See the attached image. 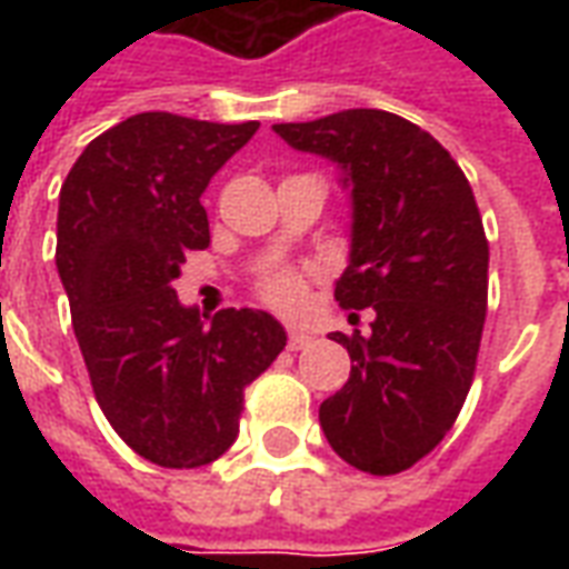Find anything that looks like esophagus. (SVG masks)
Masks as SVG:
<instances>
[{
	"label": "esophagus",
	"instance_id": "34e87169",
	"mask_svg": "<svg viewBox=\"0 0 569 569\" xmlns=\"http://www.w3.org/2000/svg\"><path fill=\"white\" fill-rule=\"evenodd\" d=\"M313 345V338L308 332H298V329H289V350H305V347Z\"/></svg>",
	"mask_w": 569,
	"mask_h": 569
}]
</instances>
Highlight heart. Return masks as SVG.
I'll return each instance as SVG.
<instances>
[{
	"label": "heart",
	"instance_id": "heart-1",
	"mask_svg": "<svg viewBox=\"0 0 569 569\" xmlns=\"http://www.w3.org/2000/svg\"><path fill=\"white\" fill-rule=\"evenodd\" d=\"M261 298L277 310H296L305 298V277L298 271H277L261 283Z\"/></svg>",
	"mask_w": 569,
	"mask_h": 569
}]
</instances>
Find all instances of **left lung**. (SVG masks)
<instances>
[{
  "instance_id": "obj_1",
  "label": "left lung",
  "mask_w": 569,
  "mask_h": 569,
  "mask_svg": "<svg viewBox=\"0 0 569 569\" xmlns=\"http://www.w3.org/2000/svg\"><path fill=\"white\" fill-rule=\"evenodd\" d=\"M273 133L341 170L350 259L335 298L375 313L369 335L332 332L353 366L320 427L341 460L396 476L445 439L472 387L488 310L472 188L439 140L393 112L347 109Z\"/></svg>"
}]
</instances>
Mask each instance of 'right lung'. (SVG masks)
<instances>
[{
	"label": "right lung",
	"instance_id": "add662e5",
	"mask_svg": "<svg viewBox=\"0 0 569 569\" xmlns=\"http://www.w3.org/2000/svg\"><path fill=\"white\" fill-rule=\"evenodd\" d=\"M259 130L140 112L72 163L57 210V273L97 402L149 463L198 469L237 439L243 387L286 347L271 313L210 322L176 298L188 249L210 243V179Z\"/></svg>",
	"mask_w": 569,
	"mask_h": 569
}]
</instances>
